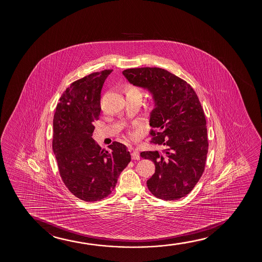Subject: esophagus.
I'll list each match as a JSON object with an SVG mask.
<instances>
[{"mask_svg": "<svg viewBox=\"0 0 262 262\" xmlns=\"http://www.w3.org/2000/svg\"><path fill=\"white\" fill-rule=\"evenodd\" d=\"M132 158L134 160H140V157L139 152L137 150H133V153H132Z\"/></svg>", "mask_w": 262, "mask_h": 262, "instance_id": "1", "label": "esophagus"}]
</instances>
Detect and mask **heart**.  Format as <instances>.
Returning <instances> with one entry per match:
<instances>
[{
    "label": "heart",
    "mask_w": 262,
    "mask_h": 262,
    "mask_svg": "<svg viewBox=\"0 0 262 262\" xmlns=\"http://www.w3.org/2000/svg\"><path fill=\"white\" fill-rule=\"evenodd\" d=\"M124 93L126 95H128V94H133V93H139L140 94V91L139 90L135 88V86H132V85H125L124 86ZM128 136L129 138H133L134 137V133L133 132H128Z\"/></svg>",
    "instance_id": "b5f03b06"
}]
</instances>
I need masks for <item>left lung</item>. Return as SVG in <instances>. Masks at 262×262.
Returning <instances> with one entry per match:
<instances>
[{
    "label": "left lung",
    "instance_id": "obj_1",
    "mask_svg": "<svg viewBox=\"0 0 262 262\" xmlns=\"http://www.w3.org/2000/svg\"><path fill=\"white\" fill-rule=\"evenodd\" d=\"M134 86L149 90L156 107L151 112V143L161 151H144L154 162L148 190L164 201H176L193 190L204 172L208 154L207 122L197 94L190 84L164 69H127L122 72Z\"/></svg>",
    "mask_w": 262,
    "mask_h": 262
}]
</instances>
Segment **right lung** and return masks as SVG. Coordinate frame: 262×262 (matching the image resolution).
Returning <instances> with one entry per match:
<instances>
[{
	"label": "right lung",
	"instance_id": "obj_1",
	"mask_svg": "<svg viewBox=\"0 0 262 262\" xmlns=\"http://www.w3.org/2000/svg\"><path fill=\"white\" fill-rule=\"evenodd\" d=\"M112 72H93L72 83L54 115L53 150L61 180L75 197L88 202L110 195L130 162L123 144L114 141L105 150L92 138L100 115L101 90Z\"/></svg>",
	"mask_w": 262,
	"mask_h": 262
}]
</instances>
